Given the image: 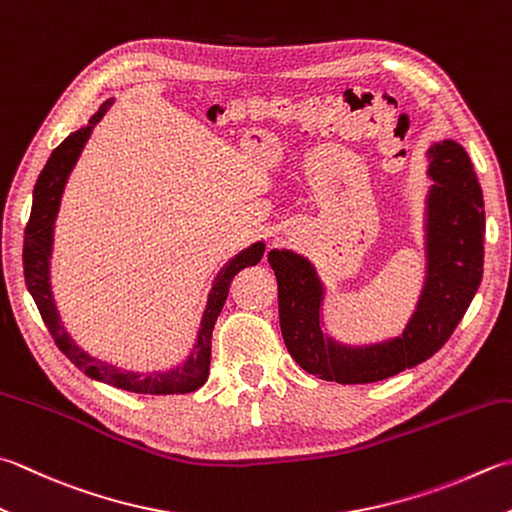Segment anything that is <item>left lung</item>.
<instances>
[{"mask_svg": "<svg viewBox=\"0 0 512 512\" xmlns=\"http://www.w3.org/2000/svg\"><path fill=\"white\" fill-rule=\"evenodd\" d=\"M424 197V282L404 330L382 342L348 344L328 333V288L308 257L273 248L279 326L306 373L337 384H370L426 362L462 322L484 273V195L464 146L430 144Z\"/></svg>", "mask_w": 512, "mask_h": 512, "instance_id": "8db88e82", "label": "left lung"}]
</instances>
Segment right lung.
I'll return each mask as SVG.
<instances>
[{
    "instance_id": "1",
    "label": "right lung",
    "mask_w": 512,
    "mask_h": 512,
    "mask_svg": "<svg viewBox=\"0 0 512 512\" xmlns=\"http://www.w3.org/2000/svg\"><path fill=\"white\" fill-rule=\"evenodd\" d=\"M115 104V97L106 99L99 106L95 115H90L88 124L77 128L70 133L62 144H59L53 153H50L48 162L42 173L37 177V184L33 190V208H30V219L24 235V277L28 293L33 295L35 304L42 313L44 324L48 326L50 335H53L59 350L73 362L82 373L97 382L110 384L115 388L128 390V393H142V395H184L193 393V390L202 388L208 379L210 368V344H213V328L219 313H222L224 302L228 297V288L233 277L246 266H255L259 259L264 257L266 244L255 242L239 250L235 257L219 268L213 284L208 290L206 308L202 313V322L197 328V337L193 348L188 355L173 368L166 370H153V373H137V370H126L115 364L102 362L88 350L79 346L66 330L62 315H59L53 284H50V259H53V244H55V222L59 215V206H62V197L68 184V177L73 173L79 155L88 142L93 128L102 122V117L108 113V108Z\"/></svg>"
}]
</instances>
